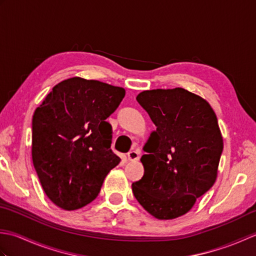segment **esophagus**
Returning <instances> with one entry per match:
<instances>
[{
  "instance_id": "obj_1",
  "label": "esophagus",
  "mask_w": 256,
  "mask_h": 256,
  "mask_svg": "<svg viewBox=\"0 0 256 256\" xmlns=\"http://www.w3.org/2000/svg\"><path fill=\"white\" fill-rule=\"evenodd\" d=\"M140 157V150H133L131 152H128V160L134 162V160H138Z\"/></svg>"
}]
</instances>
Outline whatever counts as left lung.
<instances>
[{
  "instance_id": "8db88e82",
  "label": "left lung",
  "mask_w": 256,
  "mask_h": 256,
  "mask_svg": "<svg viewBox=\"0 0 256 256\" xmlns=\"http://www.w3.org/2000/svg\"><path fill=\"white\" fill-rule=\"evenodd\" d=\"M156 130L144 145V175L134 197L156 219L184 216L214 186L224 150L218 118L202 98L182 88L140 92Z\"/></svg>"
}]
</instances>
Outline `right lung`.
Returning <instances> with one entry per match:
<instances>
[{
	"instance_id": "1",
	"label": "right lung",
	"mask_w": 256,
	"mask_h": 256,
	"mask_svg": "<svg viewBox=\"0 0 256 256\" xmlns=\"http://www.w3.org/2000/svg\"><path fill=\"white\" fill-rule=\"evenodd\" d=\"M125 96L121 86L80 77L54 86L32 123V158L47 197L64 210L94 201L120 157L106 120Z\"/></svg>"
}]
</instances>
